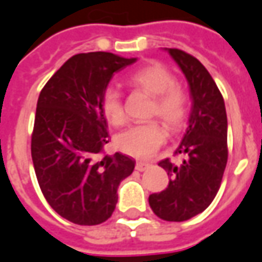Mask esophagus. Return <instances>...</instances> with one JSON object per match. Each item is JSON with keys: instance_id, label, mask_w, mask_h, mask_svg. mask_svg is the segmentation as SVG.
<instances>
[{"instance_id": "1", "label": "esophagus", "mask_w": 262, "mask_h": 262, "mask_svg": "<svg viewBox=\"0 0 262 262\" xmlns=\"http://www.w3.org/2000/svg\"><path fill=\"white\" fill-rule=\"evenodd\" d=\"M149 166H151V165L148 164V162H137V164H135V169L138 170V172H144V170L148 169Z\"/></svg>"}]
</instances>
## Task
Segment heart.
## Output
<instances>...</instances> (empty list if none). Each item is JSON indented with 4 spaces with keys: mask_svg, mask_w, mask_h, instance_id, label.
<instances>
[{
    "mask_svg": "<svg viewBox=\"0 0 262 262\" xmlns=\"http://www.w3.org/2000/svg\"><path fill=\"white\" fill-rule=\"evenodd\" d=\"M129 84L154 96L152 116H159L170 128H178L186 116V96L175 86V77L159 63H149L137 69L128 77ZM101 111L113 125H121L125 120L121 96L114 87H108L101 97ZM166 131L159 121L131 125L117 135V148L135 158H148L164 144Z\"/></svg>",
    "mask_w": 262,
    "mask_h": 262,
    "instance_id": "b5f03b06",
    "label": "heart"
}]
</instances>
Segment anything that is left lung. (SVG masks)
Instances as JSON below:
<instances>
[{
  "label": "left lung",
  "mask_w": 262,
  "mask_h": 262,
  "mask_svg": "<svg viewBox=\"0 0 262 262\" xmlns=\"http://www.w3.org/2000/svg\"><path fill=\"white\" fill-rule=\"evenodd\" d=\"M186 77L192 108L186 133L175 154L186 155L179 166L169 159L159 162L170 176L168 187L149 196L159 219L185 222L206 210L216 198L227 164V114L224 100L202 63L179 49H165Z\"/></svg>",
  "instance_id": "obj_1"
}]
</instances>
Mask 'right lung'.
<instances>
[{
  "label": "right lung",
  "instance_id": "obj_1",
  "mask_svg": "<svg viewBox=\"0 0 262 262\" xmlns=\"http://www.w3.org/2000/svg\"><path fill=\"white\" fill-rule=\"evenodd\" d=\"M137 57L108 52L79 53L39 94L31 154L40 190L59 216L80 226L110 219L118 186L135 161L116 152L97 158L110 141L101 97L111 77Z\"/></svg>",
  "mask_w": 262,
  "mask_h": 262
}]
</instances>
